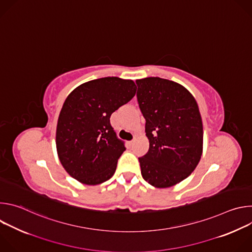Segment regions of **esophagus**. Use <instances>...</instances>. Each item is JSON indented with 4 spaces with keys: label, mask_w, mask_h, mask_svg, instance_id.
Returning a JSON list of instances; mask_svg holds the SVG:
<instances>
[{
    "label": "esophagus",
    "mask_w": 252,
    "mask_h": 252,
    "mask_svg": "<svg viewBox=\"0 0 252 252\" xmlns=\"http://www.w3.org/2000/svg\"><path fill=\"white\" fill-rule=\"evenodd\" d=\"M134 140H135L134 138H133V139H131V140H129V141H128V145H129V146H131V145H132V143L134 142Z\"/></svg>",
    "instance_id": "obj_1"
}]
</instances>
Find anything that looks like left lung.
<instances>
[{
	"label": "left lung",
	"instance_id": "8db88e82",
	"mask_svg": "<svg viewBox=\"0 0 252 252\" xmlns=\"http://www.w3.org/2000/svg\"><path fill=\"white\" fill-rule=\"evenodd\" d=\"M135 83L150 140L149 152L138 158L141 175L155 188H170L190 175L200 160L203 127L198 105L175 82L151 77Z\"/></svg>",
	"mask_w": 252,
	"mask_h": 252
}]
</instances>
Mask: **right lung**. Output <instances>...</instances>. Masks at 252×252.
Returning <instances> with one entry per match:
<instances>
[{
	"label": "right lung",
	"instance_id": "1",
	"mask_svg": "<svg viewBox=\"0 0 252 252\" xmlns=\"http://www.w3.org/2000/svg\"><path fill=\"white\" fill-rule=\"evenodd\" d=\"M134 94L133 81L107 77L85 83L67 95L58 120L56 145L71 177L95 186L114 175L126 148L110 118Z\"/></svg>",
	"mask_w": 252,
	"mask_h": 252
}]
</instances>
